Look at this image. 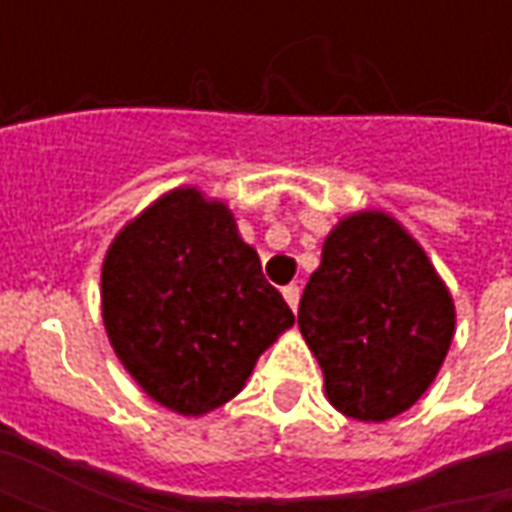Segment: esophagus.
Here are the masks:
<instances>
[{
  "label": "esophagus",
  "instance_id": "34e87169",
  "mask_svg": "<svg viewBox=\"0 0 512 512\" xmlns=\"http://www.w3.org/2000/svg\"><path fill=\"white\" fill-rule=\"evenodd\" d=\"M299 293L301 290L296 288V285H285V288H282V296H285V301H288L290 310L293 312H296V307H299Z\"/></svg>",
  "mask_w": 512,
  "mask_h": 512
}]
</instances>
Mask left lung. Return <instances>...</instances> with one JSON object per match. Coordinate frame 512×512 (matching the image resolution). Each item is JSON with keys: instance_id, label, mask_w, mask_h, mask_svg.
<instances>
[{"instance_id": "obj_1", "label": "left lung", "mask_w": 512, "mask_h": 512, "mask_svg": "<svg viewBox=\"0 0 512 512\" xmlns=\"http://www.w3.org/2000/svg\"><path fill=\"white\" fill-rule=\"evenodd\" d=\"M326 397L359 422H384L439 376L455 304L425 249L384 211H359L326 235L299 304Z\"/></svg>"}]
</instances>
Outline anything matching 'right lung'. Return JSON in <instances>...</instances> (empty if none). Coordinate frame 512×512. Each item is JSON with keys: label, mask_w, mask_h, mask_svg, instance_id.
<instances>
[{"label": "right lung", "mask_w": 512, "mask_h": 512, "mask_svg": "<svg viewBox=\"0 0 512 512\" xmlns=\"http://www.w3.org/2000/svg\"><path fill=\"white\" fill-rule=\"evenodd\" d=\"M109 343L156 403L202 417L244 389L293 326L230 208L180 186L117 233L101 268Z\"/></svg>", "instance_id": "obj_1"}]
</instances>
